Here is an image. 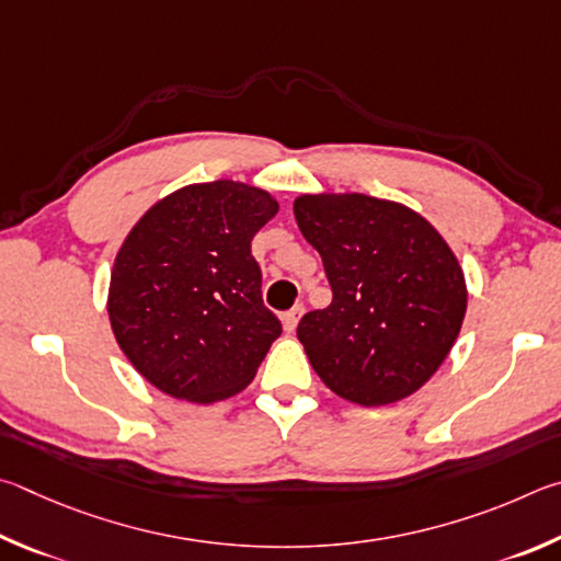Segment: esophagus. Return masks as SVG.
<instances>
[{
    "mask_svg": "<svg viewBox=\"0 0 561 561\" xmlns=\"http://www.w3.org/2000/svg\"><path fill=\"white\" fill-rule=\"evenodd\" d=\"M302 312H306V308H302V306H296L293 310H288L286 316H283V328H286V332H293V330L298 328V320H300Z\"/></svg>",
    "mask_w": 561,
    "mask_h": 561,
    "instance_id": "obj_1",
    "label": "esophagus"
}]
</instances>
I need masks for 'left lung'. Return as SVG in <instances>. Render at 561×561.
Masks as SVG:
<instances>
[{"instance_id":"left-lung-1","label":"left lung","mask_w":561,"mask_h":561,"mask_svg":"<svg viewBox=\"0 0 561 561\" xmlns=\"http://www.w3.org/2000/svg\"><path fill=\"white\" fill-rule=\"evenodd\" d=\"M296 221L332 288L298 340L337 397L381 407L414 394L444 365L466 318L456 253L424 216L367 194H300Z\"/></svg>"}]
</instances>
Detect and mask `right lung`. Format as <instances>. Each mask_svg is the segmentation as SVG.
<instances>
[{"instance_id":"1","label":"right lung","mask_w":561,"mask_h":561,"mask_svg":"<svg viewBox=\"0 0 561 561\" xmlns=\"http://www.w3.org/2000/svg\"><path fill=\"white\" fill-rule=\"evenodd\" d=\"M278 214L259 186L216 180L142 214L115 255L107 316L130 365L164 394L214 404L251 385L280 337L251 241Z\"/></svg>"}]
</instances>
